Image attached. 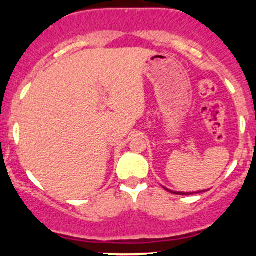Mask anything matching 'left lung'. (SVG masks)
<instances>
[{"mask_svg": "<svg viewBox=\"0 0 256 256\" xmlns=\"http://www.w3.org/2000/svg\"><path fill=\"white\" fill-rule=\"evenodd\" d=\"M164 190H168V192H171V193H174V194H180V196H188V194H194V193H202V192H206V190H200V192H187V193H184V192H174V190H167V188H164Z\"/></svg>", "mask_w": 256, "mask_h": 256, "instance_id": "obj_1", "label": "left lung"}]
</instances>
